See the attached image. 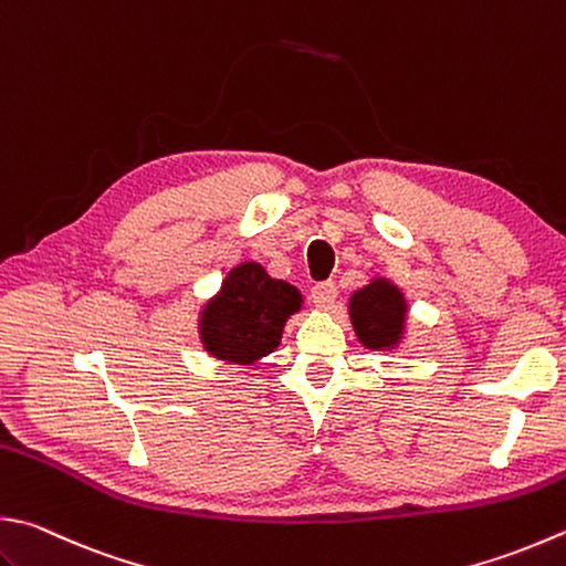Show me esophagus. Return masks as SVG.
<instances>
[{
	"instance_id": "34e87169",
	"label": "esophagus",
	"mask_w": 566,
	"mask_h": 566,
	"mask_svg": "<svg viewBox=\"0 0 566 566\" xmlns=\"http://www.w3.org/2000/svg\"><path fill=\"white\" fill-rule=\"evenodd\" d=\"M337 297V285L333 281H325V283H317L313 287V301L317 307H323V311H329Z\"/></svg>"
}]
</instances>
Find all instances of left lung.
<instances>
[{
	"instance_id": "left-lung-1",
	"label": "left lung",
	"mask_w": 566,
	"mask_h": 566,
	"mask_svg": "<svg viewBox=\"0 0 566 566\" xmlns=\"http://www.w3.org/2000/svg\"><path fill=\"white\" fill-rule=\"evenodd\" d=\"M347 315L359 345L371 352H397L409 337V301L387 275L371 279L349 295Z\"/></svg>"
}]
</instances>
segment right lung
<instances>
[{"label": "right lung", "mask_w": 566, "mask_h": 566, "mask_svg": "<svg viewBox=\"0 0 566 566\" xmlns=\"http://www.w3.org/2000/svg\"><path fill=\"white\" fill-rule=\"evenodd\" d=\"M303 303L295 285L271 279L261 263L241 261L199 305L197 337L209 357L255 367L279 349L285 323L303 311Z\"/></svg>", "instance_id": "right-lung-1"}]
</instances>
